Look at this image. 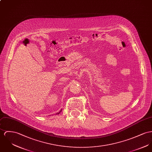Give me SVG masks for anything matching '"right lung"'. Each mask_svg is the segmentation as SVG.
Instances as JSON below:
<instances>
[{
    "mask_svg": "<svg viewBox=\"0 0 152 152\" xmlns=\"http://www.w3.org/2000/svg\"><path fill=\"white\" fill-rule=\"evenodd\" d=\"M61 111H62V109H61V110H60V111H59V112L58 113H56V115H58L59 113H61Z\"/></svg>",
    "mask_w": 152,
    "mask_h": 152,
    "instance_id": "add662e5",
    "label": "right lung"
}]
</instances>
